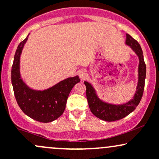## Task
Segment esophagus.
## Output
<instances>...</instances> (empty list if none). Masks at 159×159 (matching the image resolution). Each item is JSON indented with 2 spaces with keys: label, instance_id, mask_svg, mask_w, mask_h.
Masks as SVG:
<instances>
[{
  "label": "esophagus",
  "instance_id": "esophagus-1",
  "mask_svg": "<svg viewBox=\"0 0 159 159\" xmlns=\"http://www.w3.org/2000/svg\"><path fill=\"white\" fill-rule=\"evenodd\" d=\"M86 71L83 70H80V79H81L82 80H84L85 77H86Z\"/></svg>",
  "mask_w": 159,
  "mask_h": 159
}]
</instances>
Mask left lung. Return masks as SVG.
I'll use <instances>...</instances> for the list:
<instances>
[{
  "mask_svg": "<svg viewBox=\"0 0 159 159\" xmlns=\"http://www.w3.org/2000/svg\"><path fill=\"white\" fill-rule=\"evenodd\" d=\"M126 44L130 46L131 48L137 54L139 60V69H138L139 80H138L136 93L132 100L127 103L119 105H111V104L104 102L97 96L95 89L92 86V85L88 82H84L86 86V98L90 111L95 117H98L101 120L111 122V121H115L124 118L131 112L134 111L140 102L142 97H143L146 74V66L144 58H143V51L137 41L135 40L128 34H127Z\"/></svg>",
  "mask_w": 159,
  "mask_h": 159,
  "instance_id": "1",
  "label": "left lung"
}]
</instances>
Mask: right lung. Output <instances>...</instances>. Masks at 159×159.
I'll list each match as a JSON object with an SVG mask.
<instances>
[{
  "label": "right lung",
  "mask_w": 159,
  "mask_h": 159,
  "mask_svg": "<svg viewBox=\"0 0 159 159\" xmlns=\"http://www.w3.org/2000/svg\"><path fill=\"white\" fill-rule=\"evenodd\" d=\"M27 39L25 38L18 45L12 66L11 81L15 98L20 109L27 116L39 122H52L64 113L69 94L80 80L78 76L67 78L43 91L33 90L27 86L20 72V55Z\"/></svg>",
  "instance_id": "add662e5"
}]
</instances>
